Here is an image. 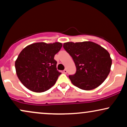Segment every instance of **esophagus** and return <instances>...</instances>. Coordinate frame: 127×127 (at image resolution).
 Segmentation results:
<instances>
[{
  "mask_svg": "<svg viewBox=\"0 0 127 127\" xmlns=\"http://www.w3.org/2000/svg\"><path fill=\"white\" fill-rule=\"evenodd\" d=\"M67 71L66 69H64V70H63V73H64L65 74L67 73Z\"/></svg>",
  "mask_w": 127,
  "mask_h": 127,
  "instance_id": "1",
  "label": "esophagus"
}]
</instances>
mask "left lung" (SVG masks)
<instances>
[{"mask_svg": "<svg viewBox=\"0 0 127 127\" xmlns=\"http://www.w3.org/2000/svg\"><path fill=\"white\" fill-rule=\"evenodd\" d=\"M63 47L72 57L76 67L75 75L68 76L74 85L89 91L105 81L112 65V59L106 49L90 41L65 42Z\"/></svg>", "mask_w": 127, "mask_h": 127, "instance_id": "1", "label": "left lung"}]
</instances>
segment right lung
I'll use <instances>...</instances> for the list:
<instances>
[{
  "mask_svg": "<svg viewBox=\"0 0 127 127\" xmlns=\"http://www.w3.org/2000/svg\"><path fill=\"white\" fill-rule=\"evenodd\" d=\"M60 42H37L21 51L15 63L16 73L27 89L35 93L48 90L61 73L57 70L54 56L60 50Z\"/></svg>",
  "mask_w": 127,
  "mask_h": 127,
  "instance_id": "right-lung-1",
  "label": "right lung"
}]
</instances>
